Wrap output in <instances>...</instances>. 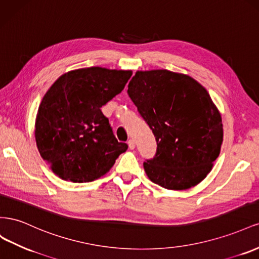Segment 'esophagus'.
<instances>
[{
    "label": "esophagus",
    "mask_w": 259,
    "mask_h": 259,
    "mask_svg": "<svg viewBox=\"0 0 259 259\" xmlns=\"http://www.w3.org/2000/svg\"><path fill=\"white\" fill-rule=\"evenodd\" d=\"M128 145H129V149H130V150H134L135 147H136V143H135L134 140H129V141H128Z\"/></svg>",
    "instance_id": "1"
}]
</instances>
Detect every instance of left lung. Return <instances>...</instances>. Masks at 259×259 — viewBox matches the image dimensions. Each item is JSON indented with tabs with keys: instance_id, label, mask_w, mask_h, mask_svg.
<instances>
[{
	"instance_id": "8db88e82",
	"label": "left lung",
	"mask_w": 259,
	"mask_h": 259,
	"mask_svg": "<svg viewBox=\"0 0 259 259\" xmlns=\"http://www.w3.org/2000/svg\"><path fill=\"white\" fill-rule=\"evenodd\" d=\"M128 94L157 142L143 162L149 179L168 190H187L206 178L224 140L221 115L207 90L184 73L138 70Z\"/></svg>"
}]
</instances>
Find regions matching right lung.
Instances as JSON below:
<instances>
[{
  "label": "right lung",
  "mask_w": 259,
  "mask_h": 259,
  "mask_svg": "<svg viewBox=\"0 0 259 259\" xmlns=\"http://www.w3.org/2000/svg\"><path fill=\"white\" fill-rule=\"evenodd\" d=\"M131 70L89 67L64 73L36 113L35 143L56 176L91 182L107 174L128 145L118 142L101 107L119 94Z\"/></svg>",
  "instance_id": "right-lung-1"
}]
</instances>
